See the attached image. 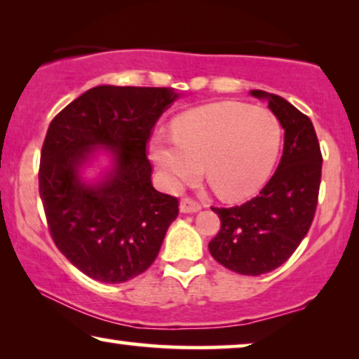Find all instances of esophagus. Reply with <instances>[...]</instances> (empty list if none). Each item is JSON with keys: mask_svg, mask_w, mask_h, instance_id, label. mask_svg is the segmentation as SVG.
I'll list each match as a JSON object with an SVG mask.
<instances>
[{"mask_svg": "<svg viewBox=\"0 0 359 359\" xmlns=\"http://www.w3.org/2000/svg\"><path fill=\"white\" fill-rule=\"evenodd\" d=\"M199 209H201V204L198 203V201H194V199H191V198L181 199V203H180V210H181V212L193 214V212H198Z\"/></svg>", "mask_w": 359, "mask_h": 359, "instance_id": "esophagus-1", "label": "esophagus"}]
</instances>
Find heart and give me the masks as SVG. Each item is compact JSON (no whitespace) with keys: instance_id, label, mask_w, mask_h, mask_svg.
<instances>
[{"instance_id":"b5f03b06","label":"heart","mask_w":359,"mask_h":359,"mask_svg":"<svg viewBox=\"0 0 359 359\" xmlns=\"http://www.w3.org/2000/svg\"><path fill=\"white\" fill-rule=\"evenodd\" d=\"M175 139H155L150 156L168 189H180L205 170L225 199L253 194L276 163L281 127L271 112L240 102H215L173 122Z\"/></svg>"}]
</instances>
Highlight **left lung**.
Listing matches in <instances>:
<instances>
[{
	"mask_svg": "<svg viewBox=\"0 0 359 359\" xmlns=\"http://www.w3.org/2000/svg\"><path fill=\"white\" fill-rule=\"evenodd\" d=\"M284 129L283 156L257 198L233 208H212L220 230L209 252L230 271L247 276L269 273L291 258L311 229L318 203L322 151L312 121L284 97L252 90Z\"/></svg>",
	"mask_w": 359,
	"mask_h": 359,
	"instance_id": "obj_1",
	"label": "left lung"
}]
</instances>
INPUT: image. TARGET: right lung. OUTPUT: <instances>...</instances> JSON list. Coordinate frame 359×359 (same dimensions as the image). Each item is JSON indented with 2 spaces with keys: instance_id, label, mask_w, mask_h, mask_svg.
<instances>
[{
  "instance_id": "add662e5",
  "label": "right lung",
  "mask_w": 359,
  "mask_h": 359,
  "mask_svg": "<svg viewBox=\"0 0 359 359\" xmlns=\"http://www.w3.org/2000/svg\"><path fill=\"white\" fill-rule=\"evenodd\" d=\"M178 95L173 88L96 86L72 101L48 126L39 166V194L48 232L68 262L96 281L124 283L150 268L178 198L151 186L147 145ZM97 144L116 168L97 187L77 168Z\"/></svg>"
}]
</instances>
